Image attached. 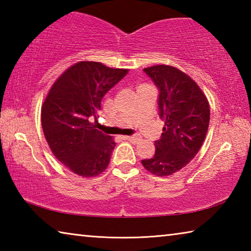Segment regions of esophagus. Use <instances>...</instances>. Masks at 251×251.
<instances>
[{
    "mask_svg": "<svg viewBox=\"0 0 251 251\" xmlns=\"http://www.w3.org/2000/svg\"><path fill=\"white\" fill-rule=\"evenodd\" d=\"M124 138L126 139V141H129L131 143H136L138 141L137 136H124Z\"/></svg>",
    "mask_w": 251,
    "mask_h": 251,
    "instance_id": "34e87169",
    "label": "esophagus"
}]
</instances>
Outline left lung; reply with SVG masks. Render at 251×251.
Segmentation results:
<instances>
[{
  "label": "left lung",
  "instance_id": "obj_1",
  "mask_svg": "<svg viewBox=\"0 0 251 251\" xmlns=\"http://www.w3.org/2000/svg\"><path fill=\"white\" fill-rule=\"evenodd\" d=\"M144 72L159 90V117L165 125L154 157L142 164L152 175L165 177L180 171L201 150L209 126V103L196 82L176 67L155 65Z\"/></svg>",
  "mask_w": 251,
  "mask_h": 251
}]
</instances>
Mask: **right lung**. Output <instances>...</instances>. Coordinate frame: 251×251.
I'll return each instance as SVG.
<instances>
[{"mask_svg": "<svg viewBox=\"0 0 251 251\" xmlns=\"http://www.w3.org/2000/svg\"><path fill=\"white\" fill-rule=\"evenodd\" d=\"M127 73L128 70L110 69L100 62H78L55 80L42 105L46 142L76 175L94 177L107 168L116 143L96 129L97 113L104 95Z\"/></svg>", "mask_w": 251, "mask_h": 251, "instance_id": "right-lung-1", "label": "right lung"}]
</instances>
